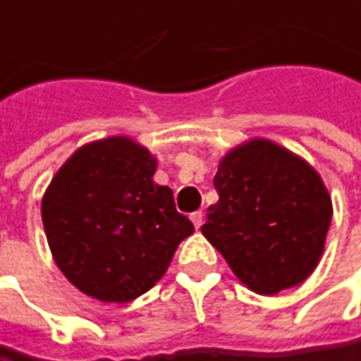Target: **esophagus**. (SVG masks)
Masks as SVG:
<instances>
[{"mask_svg":"<svg viewBox=\"0 0 361 361\" xmlns=\"http://www.w3.org/2000/svg\"><path fill=\"white\" fill-rule=\"evenodd\" d=\"M191 221H193V225H195V229H200L201 225H203V213L201 212L191 213Z\"/></svg>","mask_w":361,"mask_h":361,"instance_id":"1","label":"esophagus"}]
</instances>
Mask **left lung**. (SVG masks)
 <instances>
[{"instance_id": "obj_1", "label": "left lung", "mask_w": 361, "mask_h": 361, "mask_svg": "<svg viewBox=\"0 0 361 361\" xmlns=\"http://www.w3.org/2000/svg\"><path fill=\"white\" fill-rule=\"evenodd\" d=\"M213 185L219 201L201 233L241 283L269 296L314 271L332 201L306 161L269 140H251L223 158Z\"/></svg>"}]
</instances>
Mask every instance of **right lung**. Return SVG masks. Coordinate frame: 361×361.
I'll use <instances>...</instances> for the list:
<instances>
[{
	"label": "right lung",
	"mask_w": 361,
	"mask_h": 361,
	"mask_svg": "<svg viewBox=\"0 0 361 361\" xmlns=\"http://www.w3.org/2000/svg\"><path fill=\"white\" fill-rule=\"evenodd\" d=\"M154 171L148 149L114 136L77 149L45 191L41 215L55 263L97 300L130 302L149 290L193 233Z\"/></svg>",
	"instance_id": "obj_1"
}]
</instances>
